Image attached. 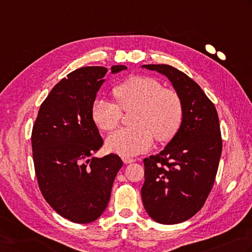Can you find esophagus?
<instances>
[{
	"label": "esophagus",
	"mask_w": 252,
	"mask_h": 252,
	"mask_svg": "<svg viewBox=\"0 0 252 252\" xmlns=\"http://www.w3.org/2000/svg\"><path fill=\"white\" fill-rule=\"evenodd\" d=\"M122 160L125 164H131V162L135 161V158H132V157L129 156H122Z\"/></svg>",
	"instance_id": "esophagus-1"
}]
</instances>
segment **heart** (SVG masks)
Returning <instances> with one entry per match:
<instances>
[{
  "label": "heart",
  "instance_id": "1",
  "mask_svg": "<svg viewBox=\"0 0 252 252\" xmlns=\"http://www.w3.org/2000/svg\"><path fill=\"white\" fill-rule=\"evenodd\" d=\"M116 102L97 98L92 105V120L98 129L111 132L120 125L122 111L134 109L131 123L107 139L110 152L122 156L136 155L153 145L155 139L170 141L184 121V102L178 93L165 88L155 78L135 75L121 82L112 91Z\"/></svg>",
  "mask_w": 252,
  "mask_h": 252
}]
</instances>
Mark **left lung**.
I'll return each instance as SVG.
<instances>
[{
	"label": "left lung",
	"instance_id": "1",
	"mask_svg": "<svg viewBox=\"0 0 252 252\" xmlns=\"http://www.w3.org/2000/svg\"><path fill=\"white\" fill-rule=\"evenodd\" d=\"M143 67L169 78L184 102L178 133L159 154L144 158L143 205L160 224H178L195 215L213 188L223 149L218 111L201 87L167 64Z\"/></svg>",
	"mask_w": 252,
	"mask_h": 252
}]
</instances>
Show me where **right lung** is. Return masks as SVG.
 Segmentation results:
<instances>
[{"instance_id": "obj_1", "label": "right lung", "mask_w": 252, "mask_h": 252, "mask_svg": "<svg viewBox=\"0 0 252 252\" xmlns=\"http://www.w3.org/2000/svg\"><path fill=\"white\" fill-rule=\"evenodd\" d=\"M126 68L113 65L111 72ZM107 71L102 66H85L67 74L41 103L32 126L39 189L49 205L73 223H92L103 213L123 165L112 153L93 157L103 140L91 110Z\"/></svg>"}]
</instances>
